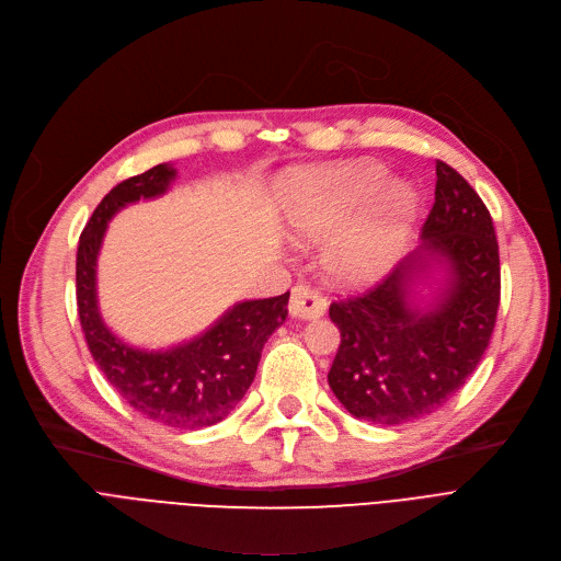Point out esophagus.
<instances>
[{
    "mask_svg": "<svg viewBox=\"0 0 561 561\" xmlns=\"http://www.w3.org/2000/svg\"><path fill=\"white\" fill-rule=\"evenodd\" d=\"M328 304L310 285H296L289 296V314L296 319H319Z\"/></svg>",
    "mask_w": 561,
    "mask_h": 561,
    "instance_id": "34e87169",
    "label": "esophagus"
}]
</instances>
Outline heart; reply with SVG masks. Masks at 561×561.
I'll list each match as a JSON object with an SVG mask.
<instances>
[{
    "label": "heart",
    "mask_w": 561,
    "mask_h": 561,
    "mask_svg": "<svg viewBox=\"0 0 561 561\" xmlns=\"http://www.w3.org/2000/svg\"><path fill=\"white\" fill-rule=\"evenodd\" d=\"M382 181L385 170L369 160L296 170L278 190L283 224L304 240L333 233L323 249L328 272L369 280L397 255L416 208L410 185Z\"/></svg>",
    "instance_id": "heart-1"
}]
</instances>
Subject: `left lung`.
<instances>
[{
  "label": "left lung",
  "instance_id": "1",
  "mask_svg": "<svg viewBox=\"0 0 561 561\" xmlns=\"http://www.w3.org/2000/svg\"><path fill=\"white\" fill-rule=\"evenodd\" d=\"M421 240L376 287L328 310L342 335L328 385L357 419L399 425L439 410L465 387L496 325V230L478 192L442 160ZM435 264L447 272L445 287L423 305L413 285Z\"/></svg>",
  "mask_w": 561,
  "mask_h": 561
}]
</instances>
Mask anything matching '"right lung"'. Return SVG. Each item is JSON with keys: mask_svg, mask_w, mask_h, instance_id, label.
<instances>
[{"mask_svg": "<svg viewBox=\"0 0 561 561\" xmlns=\"http://www.w3.org/2000/svg\"><path fill=\"white\" fill-rule=\"evenodd\" d=\"M174 179L172 164H156L117 183L94 208L79 238L77 308L88 348L124 403L160 425L194 431L219 423L242 401L262 346L287 317L289 291L236 304L206 333L168 351L124 344L99 312L96 255L115 213L140 199H156Z\"/></svg>", "mask_w": 561, "mask_h": 561, "instance_id": "add662e5", "label": "right lung"}]
</instances>
